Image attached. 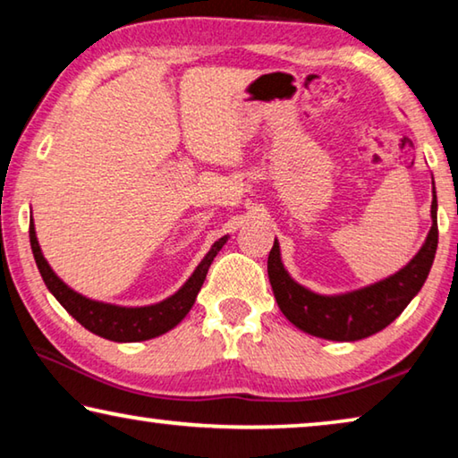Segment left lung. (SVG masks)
I'll return each instance as SVG.
<instances>
[{"label":"left lung","instance_id":"left-lung-1","mask_svg":"<svg viewBox=\"0 0 458 458\" xmlns=\"http://www.w3.org/2000/svg\"><path fill=\"white\" fill-rule=\"evenodd\" d=\"M436 191L432 199V228L411 261L394 276L356 292L320 296L296 284L284 269L279 244L273 242L267 259L269 282L279 310L300 331L331 341H358L370 337L393 323L424 285L438 247Z\"/></svg>","mask_w":458,"mask_h":458}]
</instances>
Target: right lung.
<instances>
[{"label":"right lung","instance_id":"obj_1","mask_svg":"<svg viewBox=\"0 0 458 458\" xmlns=\"http://www.w3.org/2000/svg\"><path fill=\"white\" fill-rule=\"evenodd\" d=\"M29 232L34 261H37V267L40 271V276H43L45 285L49 288L51 294L59 300V304L64 306L81 327L92 331L94 335H100L111 341H121V344L158 337L162 333H166L173 329V327L179 325L181 320L187 317L191 306L195 304V298L199 294L203 282H206L211 261H214V257L228 241V236H222L220 241L214 242V247H211L208 255L203 257V261L197 265L193 276L187 279V284L182 285L174 296H170L152 306L125 309V306L97 302V300H90L78 294V292H73L72 288H67V285L55 276V271L49 267L43 252H40L37 232H34L32 222Z\"/></svg>","mask_w":458,"mask_h":458}]
</instances>
